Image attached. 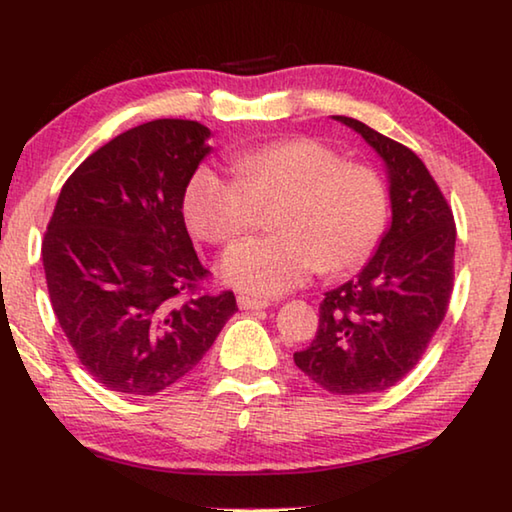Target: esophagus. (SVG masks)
I'll return each mask as SVG.
<instances>
[{"mask_svg":"<svg viewBox=\"0 0 512 512\" xmlns=\"http://www.w3.org/2000/svg\"><path fill=\"white\" fill-rule=\"evenodd\" d=\"M237 302H239L241 309H250V311H259V309H266L268 305H271V302H268V300L250 298V296H239Z\"/></svg>","mask_w":512,"mask_h":512,"instance_id":"34e87169","label":"esophagus"}]
</instances>
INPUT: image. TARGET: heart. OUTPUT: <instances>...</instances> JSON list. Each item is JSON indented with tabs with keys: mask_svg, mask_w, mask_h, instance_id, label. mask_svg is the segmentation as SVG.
Returning <instances> with one entry per match:
<instances>
[{
	"mask_svg": "<svg viewBox=\"0 0 512 512\" xmlns=\"http://www.w3.org/2000/svg\"><path fill=\"white\" fill-rule=\"evenodd\" d=\"M232 178L198 167L187 180V228L207 244H228L271 212L273 237L244 239L223 255V280L253 296H280L323 271L361 268L384 239L391 198L368 164L311 137H289L239 151Z\"/></svg>",
	"mask_w": 512,
	"mask_h": 512,
	"instance_id": "heart-1",
	"label": "heart"
}]
</instances>
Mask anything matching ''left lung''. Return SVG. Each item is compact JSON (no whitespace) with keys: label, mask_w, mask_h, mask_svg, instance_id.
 Here are the masks:
<instances>
[{"label":"left lung","mask_w":512,"mask_h":512,"mask_svg":"<svg viewBox=\"0 0 512 512\" xmlns=\"http://www.w3.org/2000/svg\"><path fill=\"white\" fill-rule=\"evenodd\" d=\"M379 153L391 180V228L354 280L325 293L316 339L293 354L334 395L395 386L443 323L454 289L456 223L424 162L359 119L336 115Z\"/></svg>","instance_id":"8db88e82"}]
</instances>
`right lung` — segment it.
<instances>
[{
	"mask_svg": "<svg viewBox=\"0 0 512 512\" xmlns=\"http://www.w3.org/2000/svg\"><path fill=\"white\" fill-rule=\"evenodd\" d=\"M210 128L155 119L103 144L65 180L42 239L49 300L76 357L108 391L155 395L196 368L232 314L203 293L183 216Z\"/></svg>",
	"mask_w": 512,
	"mask_h": 512,
	"instance_id": "right-lung-1",
	"label": "right lung"
}]
</instances>
